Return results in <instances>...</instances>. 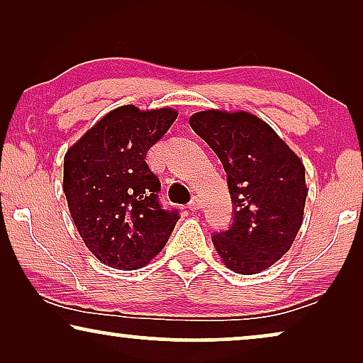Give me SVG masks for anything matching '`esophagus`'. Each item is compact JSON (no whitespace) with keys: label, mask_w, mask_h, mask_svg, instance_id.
Listing matches in <instances>:
<instances>
[{"label":"esophagus","mask_w":363,"mask_h":363,"mask_svg":"<svg viewBox=\"0 0 363 363\" xmlns=\"http://www.w3.org/2000/svg\"><path fill=\"white\" fill-rule=\"evenodd\" d=\"M201 206H203V203H201V200H200V198H198V196L193 198V200L190 201V205H188V208H190L191 211L201 210Z\"/></svg>","instance_id":"1"}]
</instances>
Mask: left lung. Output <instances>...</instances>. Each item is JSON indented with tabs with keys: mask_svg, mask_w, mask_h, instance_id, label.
Segmentation results:
<instances>
[{
	"mask_svg": "<svg viewBox=\"0 0 363 363\" xmlns=\"http://www.w3.org/2000/svg\"><path fill=\"white\" fill-rule=\"evenodd\" d=\"M190 125L220 158L228 175L235 220L213 235L228 269L257 274L294 242L307 196L304 163L269 123L250 112L210 108Z\"/></svg>",
	"mask_w": 363,
	"mask_h": 363,
	"instance_id": "left-lung-1",
	"label": "left lung"
}]
</instances>
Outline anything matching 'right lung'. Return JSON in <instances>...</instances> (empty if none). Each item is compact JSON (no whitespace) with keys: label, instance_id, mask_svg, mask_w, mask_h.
Wrapping results in <instances>:
<instances>
[{"label":"right lung","instance_id":"add662e5","mask_svg":"<svg viewBox=\"0 0 363 363\" xmlns=\"http://www.w3.org/2000/svg\"><path fill=\"white\" fill-rule=\"evenodd\" d=\"M177 117L172 107H117L64 155L69 213L87 250L108 267L147 266L180 220L158 203L160 180L145 162Z\"/></svg>","mask_w":363,"mask_h":363}]
</instances>
